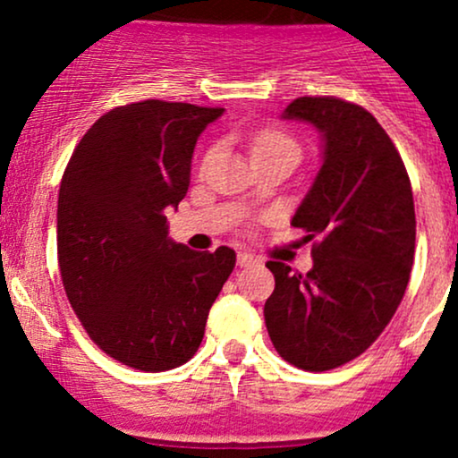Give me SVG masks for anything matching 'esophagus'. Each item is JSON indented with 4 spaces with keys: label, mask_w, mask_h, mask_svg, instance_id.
<instances>
[{
    "label": "esophagus",
    "mask_w": 458,
    "mask_h": 458,
    "mask_svg": "<svg viewBox=\"0 0 458 458\" xmlns=\"http://www.w3.org/2000/svg\"><path fill=\"white\" fill-rule=\"evenodd\" d=\"M236 262H239V267H251L259 262V259H256L254 254H250V251H239V259H236Z\"/></svg>",
    "instance_id": "1"
}]
</instances>
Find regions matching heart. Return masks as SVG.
Here are the masks:
<instances>
[{"instance_id":"obj_1","label":"heart","mask_w":458,"mask_h":458,"mask_svg":"<svg viewBox=\"0 0 458 458\" xmlns=\"http://www.w3.org/2000/svg\"><path fill=\"white\" fill-rule=\"evenodd\" d=\"M271 150H293L299 155V148L295 144V140L291 138L288 133H284L282 129H262L260 133L254 135L251 140V152L256 155H262V152H271ZM213 159V150H208L204 155V165Z\"/></svg>"}]
</instances>
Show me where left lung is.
Instances as JSON below:
<instances>
[{"label": "left lung", "instance_id": "left-lung-1", "mask_svg": "<svg viewBox=\"0 0 458 458\" xmlns=\"http://www.w3.org/2000/svg\"><path fill=\"white\" fill-rule=\"evenodd\" d=\"M284 118L323 135V165L291 222L318 241L306 276L267 262L276 291L265 323L288 364L323 372L364 353L401 306L415 251L413 193L390 135L360 105L301 97Z\"/></svg>", "mask_w": 458, "mask_h": 458}]
</instances>
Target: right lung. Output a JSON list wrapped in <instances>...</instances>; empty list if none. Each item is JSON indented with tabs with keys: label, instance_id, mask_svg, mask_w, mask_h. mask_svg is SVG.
Here are the masks:
<instances>
[{
	"label": "right lung",
	"instance_id": "right-lung-1",
	"mask_svg": "<svg viewBox=\"0 0 458 458\" xmlns=\"http://www.w3.org/2000/svg\"><path fill=\"white\" fill-rule=\"evenodd\" d=\"M222 107L141 101L107 112L68 161L57 198V262L68 301L98 349L144 372L182 366L234 269L230 247L167 236L196 141Z\"/></svg>",
	"mask_w": 458,
	"mask_h": 458
}]
</instances>
